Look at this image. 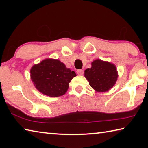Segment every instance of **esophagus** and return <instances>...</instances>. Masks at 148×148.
<instances>
[{"label":"esophagus","instance_id":"esophagus-1","mask_svg":"<svg viewBox=\"0 0 148 148\" xmlns=\"http://www.w3.org/2000/svg\"><path fill=\"white\" fill-rule=\"evenodd\" d=\"M76 72H77V74H78V75H82V74H84V71H83V70L79 69V70H77V71H76Z\"/></svg>","mask_w":148,"mask_h":148}]
</instances>
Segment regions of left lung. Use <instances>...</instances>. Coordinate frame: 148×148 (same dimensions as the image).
<instances>
[{
    "instance_id": "left-lung-1",
    "label": "left lung",
    "mask_w": 148,
    "mask_h": 148,
    "mask_svg": "<svg viewBox=\"0 0 148 148\" xmlns=\"http://www.w3.org/2000/svg\"><path fill=\"white\" fill-rule=\"evenodd\" d=\"M89 85L97 92H106L113 87L117 79L118 74L114 64L101 59H96L91 63V68L84 72Z\"/></svg>"
}]
</instances>
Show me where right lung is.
I'll return each instance as SVG.
<instances>
[{"instance_id":"1","label":"right lung","mask_w":148,"mask_h":148,"mask_svg":"<svg viewBox=\"0 0 148 148\" xmlns=\"http://www.w3.org/2000/svg\"><path fill=\"white\" fill-rule=\"evenodd\" d=\"M76 76L58 59H46L31 69V78L36 88L42 94L51 97L64 95L69 83Z\"/></svg>"}]
</instances>
